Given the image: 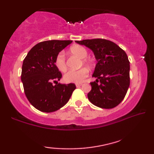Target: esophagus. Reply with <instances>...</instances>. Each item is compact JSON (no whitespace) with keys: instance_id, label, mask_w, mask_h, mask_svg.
Masks as SVG:
<instances>
[{"instance_id":"obj_1","label":"esophagus","mask_w":154,"mask_h":154,"mask_svg":"<svg viewBox=\"0 0 154 154\" xmlns=\"http://www.w3.org/2000/svg\"><path fill=\"white\" fill-rule=\"evenodd\" d=\"M82 85L81 83H76L75 84V86L77 87V88H79V87H81Z\"/></svg>"}]
</instances>
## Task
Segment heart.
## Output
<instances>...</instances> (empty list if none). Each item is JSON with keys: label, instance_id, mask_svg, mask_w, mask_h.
I'll list each match as a JSON object with an SVG mask.
<instances>
[{"label": "heart", "instance_id": "b5f03b06", "mask_svg": "<svg viewBox=\"0 0 154 154\" xmlns=\"http://www.w3.org/2000/svg\"><path fill=\"white\" fill-rule=\"evenodd\" d=\"M71 53L76 55L80 58L82 59V63L88 66H90L92 62L90 60L85 57L88 56V52L83 46L79 45H74L70 48ZM55 66L60 72H65L66 69V64L65 55L63 51L60 52L56 55L55 60ZM88 75V71L85 68H81L78 70H69L64 75L63 79L64 82H73V83H80L84 81V79Z\"/></svg>", "mask_w": 154, "mask_h": 154}]
</instances>
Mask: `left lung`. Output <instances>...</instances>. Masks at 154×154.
I'll return each instance as SVG.
<instances>
[{
    "instance_id": "8db88e82",
    "label": "left lung",
    "mask_w": 154,
    "mask_h": 154,
    "mask_svg": "<svg viewBox=\"0 0 154 154\" xmlns=\"http://www.w3.org/2000/svg\"><path fill=\"white\" fill-rule=\"evenodd\" d=\"M75 42L90 48L97 61L92 75L97 79L90 82L92 90L88 94V99L99 108H115L123 101L130 85V62L125 51L104 39Z\"/></svg>"
}]
</instances>
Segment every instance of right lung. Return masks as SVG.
I'll return each instance as SVG.
<instances>
[{
	"instance_id": "right-lung-1",
	"label": "right lung",
	"mask_w": 154,
	"mask_h": 154,
	"mask_svg": "<svg viewBox=\"0 0 154 154\" xmlns=\"http://www.w3.org/2000/svg\"><path fill=\"white\" fill-rule=\"evenodd\" d=\"M72 40H49L33 46L23 60L21 81L29 102L39 111L55 112L69 100L75 84H60L62 73L55 66L56 55ZM56 83L55 86L52 84Z\"/></svg>"
}]
</instances>
